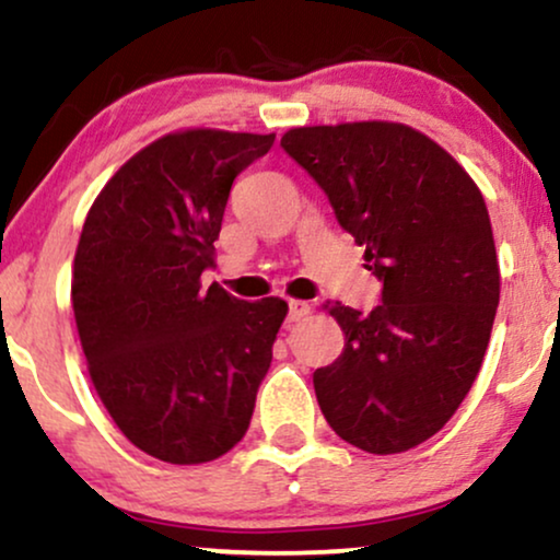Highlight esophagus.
<instances>
[{
  "label": "esophagus",
  "mask_w": 560,
  "mask_h": 560,
  "mask_svg": "<svg viewBox=\"0 0 560 560\" xmlns=\"http://www.w3.org/2000/svg\"><path fill=\"white\" fill-rule=\"evenodd\" d=\"M310 315V304L304 300H289V323L302 320Z\"/></svg>",
  "instance_id": "34e87169"
}]
</instances>
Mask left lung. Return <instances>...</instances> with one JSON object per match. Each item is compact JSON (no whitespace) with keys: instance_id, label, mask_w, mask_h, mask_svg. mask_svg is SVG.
Segmentation results:
<instances>
[{"instance_id":"left-lung-1","label":"left lung","mask_w":560,"mask_h":560,"mask_svg":"<svg viewBox=\"0 0 560 560\" xmlns=\"http://www.w3.org/2000/svg\"><path fill=\"white\" fill-rule=\"evenodd\" d=\"M281 147L382 281L370 315L325 304L346 336L341 357L313 374L325 421L372 455L419 447L470 393L497 317L501 273L483 194L406 124L300 126Z\"/></svg>"}]
</instances>
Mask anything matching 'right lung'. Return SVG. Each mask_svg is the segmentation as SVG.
I'll use <instances>...</instances> for the list:
<instances>
[{"instance_id":"1","label":"right lung","mask_w":560,"mask_h":560,"mask_svg":"<svg viewBox=\"0 0 560 560\" xmlns=\"http://www.w3.org/2000/svg\"><path fill=\"white\" fill-rule=\"evenodd\" d=\"M276 133L183 129L113 173L84 217L72 307L97 398L133 447L170 465L230 452L250 427L289 313L237 300L214 266L232 180Z\"/></svg>"}]
</instances>
